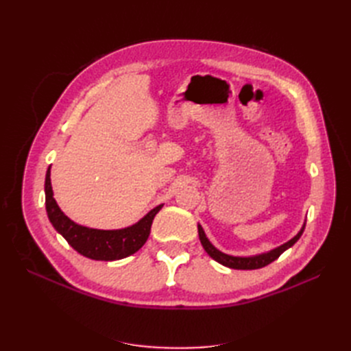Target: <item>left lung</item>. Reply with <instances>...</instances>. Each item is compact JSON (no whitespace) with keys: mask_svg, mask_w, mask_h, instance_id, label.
<instances>
[{"mask_svg":"<svg viewBox=\"0 0 351 351\" xmlns=\"http://www.w3.org/2000/svg\"><path fill=\"white\" fill-rule=\"evenodd\" d=\"M304 227H306V222L303 224L302 230L297 232V234L289 240L287 243L281 244V246L275 247L267 253H261V254H254V256H231V254H227V253H222L221 250H218L214 244H212L206 234L204 228H202L200 224H197V231H199V239H200V243L202 246H204V249L206 250V253L209 254V256L217 261L218 263L224 265V267H228V268H232V269H259V268H263L267 267V265H269L271 262H274L275 259L280 258V254L284 253L287 249H290L293 244L300 239V236L303 234L304 231Z\"/></svg>","mask_w":351,"mask_h":351,"instance_id":"8db88e82","label":"left lung"}]
</instances>
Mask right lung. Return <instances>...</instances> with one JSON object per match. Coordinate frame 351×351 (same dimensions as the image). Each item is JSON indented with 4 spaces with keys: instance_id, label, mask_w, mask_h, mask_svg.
Wrapping results in <instances>:
<instances>
[{
    "instance_id": "add662e5",
    "label": "right lung",
    "mask_w": 351,
    "mask_h": 351,
    "mask_svg": "<svg viewBox=\"0 0 351 351\" xmlns=\"http://www.w3.org/2000/svg\"><path fill=\"white\" fill-rule=\"evenodd\" d=\"M45 205L52 227L67 240L74 250L89 259L105 262L127 258L139 250L149 237L155 215L162 208V205H158L136 224L120 230H97L79 226L64 215V212L57 205L51 187V167L45 177Z\"/></svg>"
}]
</instances>
